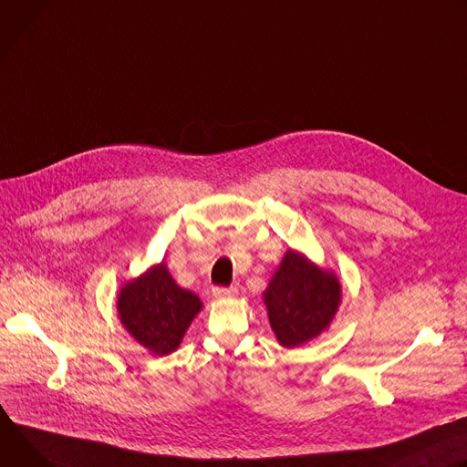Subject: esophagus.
Here are the masks:
<instances>
[{
  "label": "esophagus",
  "instance_id": "obj_1",
  "mask_svg": "<svg viewBox=\"0 0 467 467\" xmlns=\"http://www.w3.org/2000/svg\"><path fill=\"white\" fill-rule=\"evenodd\" d=\"M237 295V287H213L215 298H230Z\"/></svg>",
  "mask_w": 467,
  "mask_h": 467
}]
</instances>
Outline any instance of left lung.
<instances>
[{
  "instance_id": "1",
  "label": "left lung",
  "mask_w": 467,
  "mask_h": 467,
  "mask_svg": "<svg viewBox=\"0 0 467 467\" xmlns=\"http://www.w3.org/2000/svg\"><path fill=\"white\" fill-rule=\"evenodd\" d=\"M339 295L341 287L332 273L289 250L265 291L269 321L278 341L298 347L317 337L330 325Z\"/></svg>"
}]
</instances>
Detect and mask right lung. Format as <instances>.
<instances>
[{"instance_id": "right-lung-1", "label": "right lung", "mask_w": 467, "mask_h": 467, "mask_svg": "<svg viewBox=\"0 0 467 467\" xmlns=\"http://www.w3.org/2000/svg\"><path fill=\"white\" fill-rule=\"evenodd\" d=\"M200 307V298L182 289L163 264L126 284L119 295V314L126 330L160 356L178 348Z\"/></svg>"}]
</instances>
